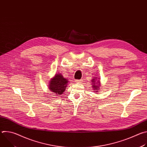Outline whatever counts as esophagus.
<instances>
[{"label": "esophagus", "instance_id": "esophagus-1", "mask_svg": "<svg viewBox=\"0 0 147 147\" xmlns=\"http://www.w3.org/2000/svg\"><path fill=\"white\" fill-rule=\"evenodd\" d=\"M75 82H77V83H80V82H82V80H76Z\"/></svg>", "mask_w": 147, "mask_h": 147}]
</instances>
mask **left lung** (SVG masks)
I'll list each match as a JSON object with an SVG mask.
<instances>
[{"mask_svg":"<svg viewBox=\"0 0 147 147\" xmlns=\"http://www.w3.org/2000/svg\"><path fill=\"white\" fill-rule=\"evenodd\" d=\"M99 78H98V77H94L92 78L91 81H92V88L94 89V91H95V92H98V91H99V89H100V87H101L100 86V82L99 81ZM95 93V94H96Z\"/></svg>","mask_w":147,"mask_h":147,"instance_id":"obj_1","label":"left lung"}]
</instances>
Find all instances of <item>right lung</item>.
<instances>
[{
    "label": "right lung",
    "mask_w": 147,
    "mask_h": 147,
    "mask_svg": "<svg viewBox=\"0 0 147 147\" xmlns=\"http://www.w3.org/2000/svg\"><path fill=\"white\" fill-rule=\"evenodd\" d=\"M69 82L68 79L65 78L61 73H56L50 80L48 88L51 92H54L55 95L58 96L63 94Z\"/></svg>",
    "instance_id": "add662e5"
}]
</instances>
